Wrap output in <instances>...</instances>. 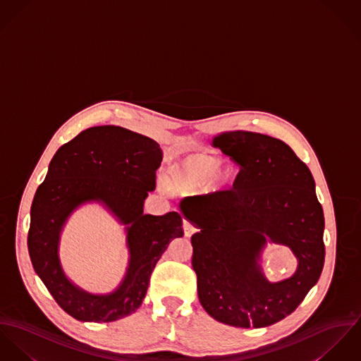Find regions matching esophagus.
Instances as JSON below:
<instances>
[{
    "label": "esophagus",
    "mask_w": 361,
    "mask_h": 361,
    "mask_svg": "<svg viewBox=\"0 0 361 361\" xmlns=\"http://www.w3.org/2000/svg\"><path fill=\"white\" fill-rule=\"evenodd\" d=\"M183 228H184V234H185V237H191V235L197 231V227H195L191 221H188V220H184V223H183Z\"/></svg>",
    "instance_id": "esophagus-1"
}]
</instances>
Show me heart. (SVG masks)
<instances>
[{"instance_id":"b5f03b06","label":"heart","mask_w":361,"mask_h":361,"mask_svg":"<svg viewBox=\"0 0 361 361\" xmlns=\"http://www.w3.org/2000/svg\"><path fill=\"white\" fill-rule=\"evenodd\" d=\"M234 180L230 167H220V159L209 152H178L167 163V185L180 194H195L210 183L227 187Z\"/></svg>"}]
</instances>
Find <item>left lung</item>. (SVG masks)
<instances>
[{"label": "left lung", "instance_id": "1", "mask_svg": "<svg viewBox=\"0 0 361 361\" xmlns=\"http://www.w3.org/2000/svg\"><path fill=\"white\" fill-rule=\"evenodd\" d=\"M213 145L240 173L216 200H188L194 234L192 267L200 305L213 319L260 328L289 316L319 281L324 267V213L312 171L283 141L249 131L220 134ZM264 235L288 244L298 270L270 284L257 262Z\"/></svg>", "mask_w": 361, "mask_h": 361}]
</instances>
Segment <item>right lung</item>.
<instances>
[{"label":"right lung","mask_w":361,"mask_h":361,"mask_svg":"<svg viewBox=\"0 0 361 361\" xmlns=\"http://www.w3.org/2000/svg\"><path fill=\"white\" fill-rule=\"evenodd\" d=\"M161 157L159 144L145 135L119 126H98L62 145L49 163L32 203L27 247L37 276L55 302L76 320L109 322L134 313L163 252L184 235L177 212L142 213L144 200L155 190ZM87 200L104 201L128 224V274L121 286L105 297L75 287L57 259L59 233L68 214Z\"/></svg>","instance_id":"1"}]
</instances>
